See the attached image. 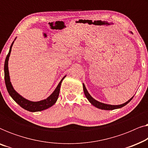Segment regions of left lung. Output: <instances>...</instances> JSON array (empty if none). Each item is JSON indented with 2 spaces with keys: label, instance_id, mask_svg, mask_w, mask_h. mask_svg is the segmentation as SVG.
<instances>
[{
  "label": "left lung",
  "instance_id": "8db88e82",
  "mask_svg": "<svg viewBox=\"0 0 148 148\" xmlns=\"http://www.w3.org/2000/svg\"><path fill=\"white\" fill-rule=\"evenodd\" d=\"M131 34L133 33L131 32H130ZM83 88H84V94H85V96L88 99L89 102H90L91 104H92L93 106H94L95 107H96V108H100L101 110H114V109H118V108H122V107L125 106V105H127L128 103L130 102V101L132 100L133 96L132 98L129 99V100L126 102L124 104H120V105H111V104H104V103H102V102H99V101L95 100V99L92 97V96L89 94V92H88V90H87V89L86 88V86H85L84 84H83Z\"/></svg>",
  "mask_w": 148,
  "mask_h": 148
}]
</instances>
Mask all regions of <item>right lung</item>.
I'll return each mask as SVG.
<instances>
[{"mask_svg":"<svg viewBox=\"0 0 148 148\" xmlns=\"http://www.w3.org/2000/svg\"><path fill=\"white\" fill-rule=\"evenodd\" d=\"M15 39L14 40L13 43L11 44V46H10L9 52L8 53L7 57H6L5 62V66H4V72H5V84L6 87H7V90L9 92V94L12 98L20 106L25 109L26 110L29 111V112H39V111H42L44 110H46L50 107L55 104L57 99L58 98V95H59L60 92V85L62 80L64 79V77L66 75H64L59 84H58L57 87H56L55 90H54V92L48 97L47 98L44 99V100L38 101V102H33V101H30L27 99L23 98V96H21V95L16 92L15 89L13 88V86H12L11 80H10V76H9V66H8V64H9V59L10 54H11V48L12 46L13 45L14 42H15Z\"/></svg>","mask_w":148,"mask_h":148,"instance_id":"1","label":"right lung"}]
</instances>
